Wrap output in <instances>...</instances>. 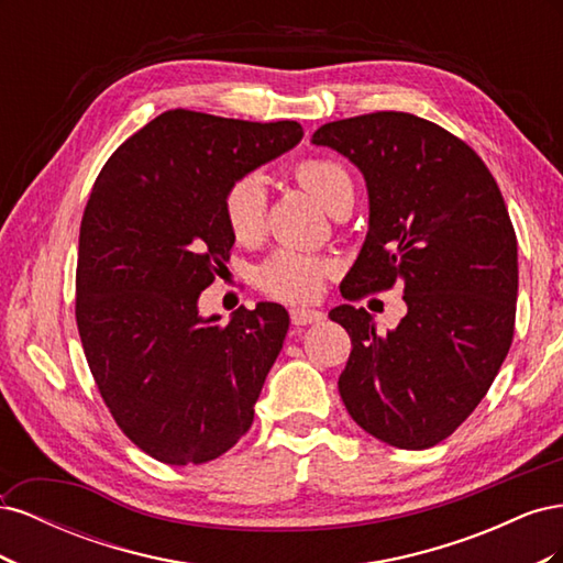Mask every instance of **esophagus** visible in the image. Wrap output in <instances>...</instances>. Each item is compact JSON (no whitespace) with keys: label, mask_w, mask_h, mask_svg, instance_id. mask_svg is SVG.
<instances>
[{"label":"esophagus","mask_w":563,"mask_h":563,"mask_svg":"<svg viewBox=\"0 0 563 563\" xmlns=\"http://www.w3.org/2000/svg\"><path fill=\"white\" fill-rule=\"evenodd\" d=\"M321 319H323V312H319V310H310V308H294L291 310V321L296 323V327H305V323H314Z\"/></svg>","instance_id":"esophagus-1"}]
</instances>
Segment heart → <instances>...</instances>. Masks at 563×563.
Segmentation results:
<instances>
[{
	"label": "heart",
	"instance_id": "1",
	"mask_svg": "<svg viewBox=\"0 0 563 563\" xmlns=\"http://www.w3.org/2000/svg\"><path fill=\"white\" fill-rule=\"evenodd\" d=\"M296 178L312 192L321 207L329 213L343 203L354 199L352 178L343 166L331 159H305L296 166ZM225 220L236 242H255L265 230L267 213V187L261 174H246L236 178L225 192ZM335 272V263L321 255L302 251H279L258 269L261 288L265 294L288 302H308L314 300L323 282Z\"/></svg>",
	"mask_w": 563,
	"mask_h": 563
}]
</instances>
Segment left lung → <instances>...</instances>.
Wrapping results in <instances>:
<instances>
[{"label": "left lung", "instance_id": "8db88e82", "mask_svg": "<svg viewBox=\"0 0 563 563\" xmlns=\"http://www.w3.org/2000/svg\"><path fill=\"white\" fill-rule=\"evenodd\" d=\"M360 168L368 232L343 298L404 284L397 329L354 305L329 312L352 338L338 389L364 432L420 451L455 432L512 345L519 267L503 195L476 152L408 112H373L314 131Z\"/></svg>", "mask_w": 563, "mask_h": 563}]
</instances>
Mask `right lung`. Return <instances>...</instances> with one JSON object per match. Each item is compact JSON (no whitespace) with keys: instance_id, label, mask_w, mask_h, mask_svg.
<instances>
[{"instance_id":"add662e5","label":"right lung","mask_w":563,"mask_h":563,"mask_svg":"<svg viewBox=\"0 0 563 563\" xmlns=\"http://www.w3.org/2000/svg\"><path fill=\"white\" fill-rule=\"evenodd\" d=\"M302 139L298 122L168 110L114 150L79 230L77 329L100 397L159 463L201 465L253 422L288 312L201 317L199 296L230 261L228 187Z\"/></svg>"}]
</instances>
